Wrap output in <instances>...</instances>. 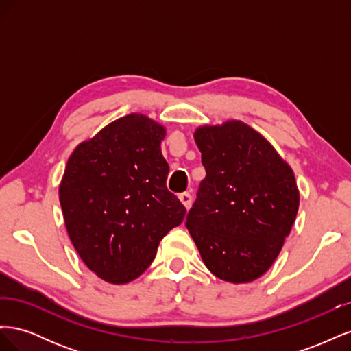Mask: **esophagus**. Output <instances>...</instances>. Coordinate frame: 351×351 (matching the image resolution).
I'll return each mask as SVG.
<instances>
[{
  "instance_id": "esophagus-1",
  "label": "esophagus",
  "mask_w": 351,
  "mask_h": 351,
  "mask_svg": "<svg viewBox=\"0 0 351 351\" xmlns=\"http://www.w3.org/2000/svg\"><path fill=\"white\" fill-rule=\"evenodd\" d=\"M178 199H180V202H182V204L184 205L186 209H189L190 206H192V196H190L189 193H182V195L178 196Z\"/></svg>"
}]
</instances>
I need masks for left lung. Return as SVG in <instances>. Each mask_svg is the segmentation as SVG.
<instances>
[{
    "label": "left lung",
    "instance_id": "8db88e82",
    "mask_svg": "<svg viewBox=\"0 0 351 351\" xmlns=\"http://www.w3.org/2000/svg\"><path fill=\"white\" fill-rule=\"evenodd\" d=\"M206 177L186 227L205 267L222 281L250 282L278 258L300 204L289 162L241 120L195 130Z\"/></svg>",
    "mask_w": 351,
    "mask_h": 351
}]
</instances>
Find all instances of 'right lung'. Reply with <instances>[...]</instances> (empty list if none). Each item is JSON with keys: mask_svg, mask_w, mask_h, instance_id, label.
I'll list each match as a JSON object with an SVG mask.
<instances>
[{"mask_svg": "<svg viewBox=\"0 0 351 351\" xmlns=\"http://www.w3.org/2000/svg\"><path fill=\"white\" fill-rule=\"evenodd\" d=\"M165 125L132 112L80 142L67 161L58 189L67 234L83 263L110 284L141 277L184 218L165 186Z\"/></svg>", "mask_w": 351, "mask_h": 351, "instance_id": "right-lung-1", "label": "right lung"}]
</instances>
